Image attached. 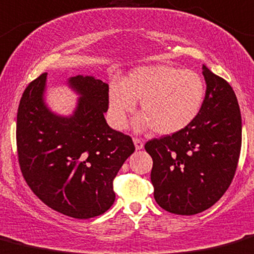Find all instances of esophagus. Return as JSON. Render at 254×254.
I'll list each match as a JSON object with an SVG mask.
<instances>
[{
  "label": "esophagus",
  "mask_w": 254,
  "mask_h": 254,
  "mask_svg": "<svg viewBox=\"0 0 254 254\" xmlns=\"http://www.w3.org/2000/svg\"><path fill=\"white\" fill-rule=\"evenodd\" d=\"M134 143H135V148L136 149L143 148V142H142V140H141V138L134 137Z\"/></svg>",
  "instance_id": "1"
}]
</instances>
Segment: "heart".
Returning a JSON list of instances; mask_svg holds the SVG:
<instances>
[{"instance_id": "b5f03b06", "label": "heart", "mask_w": 254, "mask_h": 254, "mask_svg": "<svg viewBox=\"0 0 254 254\" xmlns=\"http://www.w3.org/2000/svg\"><path fill=\"white\" fill-rule=\"evenodd\" d=\"M204 96L205 82L197 71L168 64L140 66L123 84L109 86V118L114 127L123 129L136 102H141L142 116L135 120L136 129L175 134L197 118Z\"/></svg>"}]
</instances>
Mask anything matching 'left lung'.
Here are the masks:
<instances>
[{
    "instance_id": "1",
    "label": "left lung",
    "mask_w": 254,
    "mask_h": 254,
    "mask_svg": "<svg viewBox=\"0 0 254 254\" xmlns=\"http://www.w3.org/2000/svg\"><path fill=\"white\" fill-rule=\"evenodd\" d=\"M205 97L197 118L181 131L152 138L154 199L163 209L193 215L212 207L233 181L241 152L239 102L226 80L202 66Z\"/></svg>"
}]
</instances>
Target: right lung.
I'll return each mask as SVG.
<instances>
[{"instance_id": "1", "label": "right lung", "mask_w": 254, "mask_h": 254, "mask_svg": "<svg viewBox=\"0 0 254 254\" xmlns=\"http://www.w3.org/2000/svg\"><path fill=\"white\" fill-rule=\"evenodd\" d=\"M47 73L31 81L17 114L21 174L31 191L53 210L89 219L103 214L116 199L113 180L134 153L131 137L107 124L108 84L76 75L68 84L78 95L71 116L52 113L45 103Z\"/></svg>"}]
</instances>
